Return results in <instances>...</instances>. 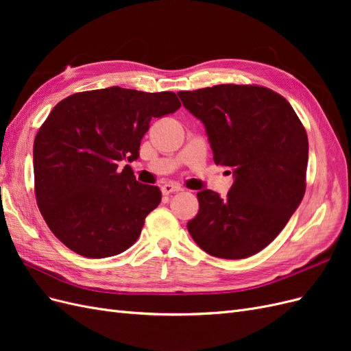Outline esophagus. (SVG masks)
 Here are the masks:
<instances>
[{"label":"esophagus","instance_id":"34e87169","mask_svg":"<svg viewBox=\"0 0 351 351\" xmlns=\"http://www.w3.org/2000/svg\"><path fill=\"white\" fill-rule=\"evenodd\" d=\"M161 192H162V195H171V193L182 192V187L177 186V184H173V183H165L161 187Z\"/></svg>","mask_w":351,"mask_h":351}]
</instances>
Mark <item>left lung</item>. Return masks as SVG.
<instances>
[{
	"instance_id": "obj_1",
	"label": "left lung",
	"mask_w": 351,
	"mask_h": 351,
	"mask_svg": "<svg viewBox=\"0 0 351 351\" xmlns=\"http://www.w3.org/2000/svg\"><path fill=\"white\" fill-rule=\"evenodd\" d=\"M177 95L204 123L215 164L234 177L224 199L200 190L187 230L212 256L249 258L280 234L304 196V127L281 95L262 86L218 84Z\"/></svg>"
}]
</instances>
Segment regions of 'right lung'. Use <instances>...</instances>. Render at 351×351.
Here are the masks:
<instances>
[{"instance_id":"obj_1","label":"right lung","mask_w":351,"mask_h":351,"mask_svg":"<svg viewBox=\"0 0 351 351\" xmlns=\"http://www.w3.org/2000/svg\"><path fill=\"white\" fill-rule=\"evenodd\" d=\"M176 93L111 86L58 102L34 143L35 195L54 236L84 258L129 249L161 190L142 184L121 161L139 158L152 119L176 112Z\"/></svg>"}]
</instances>
